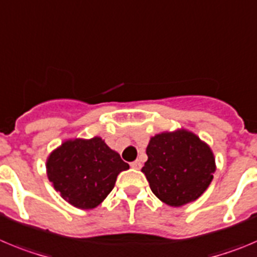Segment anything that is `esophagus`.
<instances>
[{
	"mask_svg": "<svg viewBox=\"0 0 257 257\" xmlns=\"http://www.w3.org/2000/svg\"><path fill=\"white\" fill-rule=\"evenodd\" d=\"M141 161H138V160H136V161H133V163H131V168L132 169H141Z\"/></svg>",
	"mask_w": 257,
	"mask_h": 257,
	"instance_id": "1",
	"label": "esophagus"
}]
</instances>
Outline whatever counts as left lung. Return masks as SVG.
I'll list each match as a JSON object with an SVG mask.
<instances>
[{"label":"left lung","mask_w":257,"mask_h":257,"mask_svg":"<svg viewBox=\"0 0 257 257\" xmlns=\"http://www.w3.org/2000/svg\"><path fill=\"white\" fill-rule=\"evenodd\" d=\"M142 173L150 188L169 206L196 201L211 183L216 170L212 150L187 129L163 132L150 140Z\"/></svg>","instance_id":"obj_1"}]
</instances>
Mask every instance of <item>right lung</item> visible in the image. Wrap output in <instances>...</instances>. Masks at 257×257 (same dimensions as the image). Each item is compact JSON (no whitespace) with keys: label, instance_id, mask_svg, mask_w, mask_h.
<instances>
[{"label":"right lung","instance_id":"obj_1","mask_svg":"<svg viewBox=\"0 0 257 257\" xmlns=\"http://www.w3.org/2000/svg\"><path fill=\"white\" fill-rule=\"evenodd\" d=\"M47 177L70 205L94 209L112 191L117 175L129 165L101 137L66 140L46 161Z\"/></svg>","mask_w":257,"mask_h":257}]
</instances>
